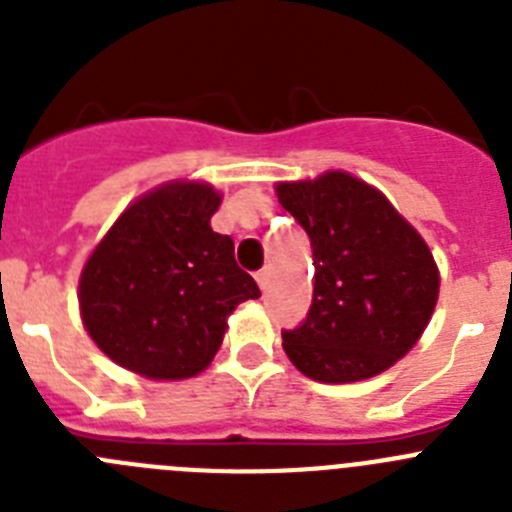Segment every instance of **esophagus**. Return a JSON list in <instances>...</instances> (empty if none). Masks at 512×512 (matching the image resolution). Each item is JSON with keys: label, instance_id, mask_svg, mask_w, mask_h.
Instances as JSON below:
<instances>
[{"label": "esophagus", "instance_id": "obj_1", "mask_svg": "<svg viewBox=\"0 0 512 512\" xmlns=\"http://www.w3.org/2000/svg\"><path fill=\"white\" fill-rule=\"evenodd\" d=\"M256 282H259L261 289L269 287V269H261L259 274H256Z\"/></svg>", "mask_w": 512, "mask_h": 512}]
</instances>
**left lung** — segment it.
<instances>
[{
    "mask_svg": "<svg viewBox=\"0 0 512 512\" xmlns=\"http://www.w3.org/2000/svg\"><path fill=\"white\" fill-rule=\"evenodd\" d=\"M310 238L315 284L307 318L282 330L305 377L359 382L390 369L425 330L438 269L418 230L382 192L343 171L277 187Z\"/></svg>",
    "mask_w": 512,
    "mask_h": 512,
    "instance_id": "obj_1",
    "label": "left lung"
}]
</instances>
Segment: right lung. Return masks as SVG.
Here are the masks:
<instances>
[{
	"label": "right lung",
	"mask_w": 512,
	"mask_h": 512,
	"mask_svg": "<svg viewBox=\"0 0 512 512\" xmlns=\"http://www.w3.org/2000/svg\"><path fill=\"white\" fill-rule=\"evenodd\" d=\"M220 194L174 182L117 217L81 271V318L104 354L151 379L200 374L225 318L259 284L235 264L230 235L210 228Z\"/></svg>",
	"instance_id": "right-lung-1"
}]
</instances>
